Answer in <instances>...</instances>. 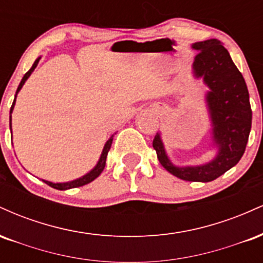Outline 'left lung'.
<instances>
[{
	"label": "left lung",
	"instance_id": "left-lung-1",
	"mask_svg": "<svg viewBox=\"0 0 263 263\" xmlns=\"http://www.w3.org/2000/svg\"><path fill=\"white\" fill-rule=\"evenodd\" d=\"M193 48L199 50L193 64L194 73L203 77L210 87L206 100L219 153L208 164L178 168L168 159L158 134L153 140V148L161 164L173 176L188 182H211L236 165L245 153L252 111L245 79L221 42L209 39L195 43Z\"/></svg>",
	"mask_w": 263,
	"mask_h": 263
}]
</instances>
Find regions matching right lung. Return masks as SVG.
Segmentation results:
<instances>
[{
	"label": "right lung",
	"instance_id": "obj_1",
	"mask_svg": "<svg viewBox=\"0 0 263 263\" xmlns=\"http://www.w3.org/2000/svg\"><path fill=\"white\" fill-rule=\"evenodd\" d=\"M39 59H41V58H38L37 60H35L34 64L32 65V68L29 69V70L27 71V73L25 74V77L22 78V80H21L20 85H18V87H17V92L20 91L21 87H22L23 84H25V81H26L27 79H28L29 75H31L32 71L35 69V66H37ZM17 92H16V93H17ZM14 102H16V98H14L13 104H12V106H11L10 114H12V110H13ZM10 127H11V116H10ZM112 137H114V136H111L110 140H108V141L106 142V144H105L104 151H102L101 157H100V159H99V162H98V164H96V167L93 168V170H92L91 172H90V173H87L86 176L81 177V178H79V179H75V180H73V182H68V183H52V182H47V180H44V183L48 184V185H49V186H52V188H54V189L66 190V189H71V188H78V186H83V185H85V184H87V183L92 182V180L96 179V178L100 176L101 172L104 171L105 164H106L107 153H108V151H110V148H111V144H112Z\"/></svg>",
	"mask_w": 263,
	"mask_h": 263
}]
</instances>
